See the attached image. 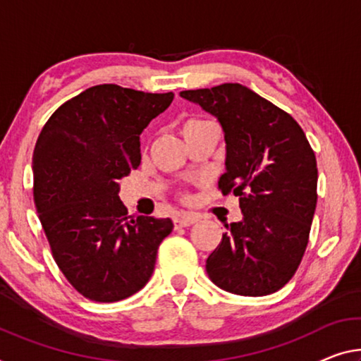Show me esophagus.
Returning a JSON list of instances; mask_svg holds the SVG:
<instances>
[{
	"label": "esophagus",
	"mask_w": 361,
	"mask_h": 361,
	"mask_svg": "<svg viewBox=\"0 0 361 361\" xmlns=\"http://www.w3.org/2000/svg\"><path fill=\"white\" fill-rule=\"evenodd\" d=\"M198 221H200V218L197 214L184 213V214H179L174 219V226H176V229H180V227H188V226L195 224V223H198Z\"/></svg>",
	"instance_id": "34e87169"
}]
</instances>
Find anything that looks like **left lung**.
Instances as JSON below:
<instances>
[{"label": "left lung", "mask_w": 361, "mask_h": 361, "mask_svg": "<svg viewBox=\"0 0 361 361\" xmlns=\"http://www.w3.org/2000/svg\"><path fill=\"white\" fill-rule=\"evenodd\" d=\"M218 119L226 142L223 193L238 197L243 218L207 259L216 286L237 295L277 292L295 274L316 208L318 168L302 127L240 84L180 92Z\"/></svg>", "instance_id": "1"}]
</instances>
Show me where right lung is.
<instances>
[{"mask_svg": "<svg viewBox=\"0 0 361 361\" xmlns=\"http://www.w3.org/2000/svg\"><path fill=\"white\" fill-rule=\"evenodd\" d=\"M174 93L103 84L59 106L32 158L33 200L53 258L93 302L134 295L153 274L169 218H127L119 180L140 164V134Z\"/></svg>", "mask_w": 361, "mask_h": 361, "instance_id": "add662e5", "label": "right lung"}]
</instances>
